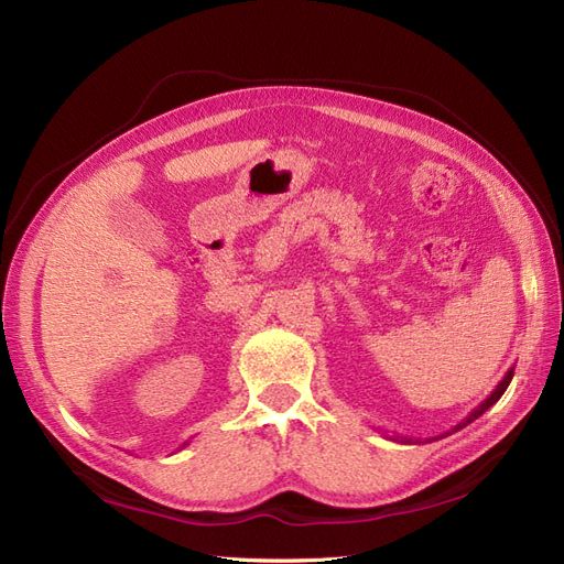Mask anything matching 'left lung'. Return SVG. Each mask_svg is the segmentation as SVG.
Masks as SVG:
<instances>
[{
	"label": "left lung",
	"mask_w": 564,
	"mask_h": 564,
	"mask_svg": "<svg viewBox=\"0 0 564 564\" xmlns=\"http://www.w3.org/2000/svg\"><path fill=\"white\" fill-rule=\"evenodd\" d=\"M513 373H516V367H510L508 371H506V377L499 381V386L491 390V395L487 398V400H482L480 404H477L473 412L460 421V423H456L452 431H447V433H440V435H435V437H404V435H400V433H392V435H388V440H392V442H400V445H425V442H435V440H442V437H447V435H452V433H456V431H460V429H466L468 423H473L477 416H482L487 409L491 406V404H497L499 400H501V395L506 392V388H508V383L513 381Z\"/></svg>",
	"instance_id": "1"
}]
</instances>
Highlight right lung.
<instances>
[{
	"label": "right lung",
	"mask_w": 564,
	"mask_h": 564,
	"mask_svg": "<svg viewBox=\"0 0 564 564\" xmlns=\"http://www.w3.org/2000/svg\"><path fill=\"white\" fill-rule=\"evenodd\" d=\"M183 447H185V445H183Z\"/></svg>",
	"instance_id": "1"
}]
</instances>
